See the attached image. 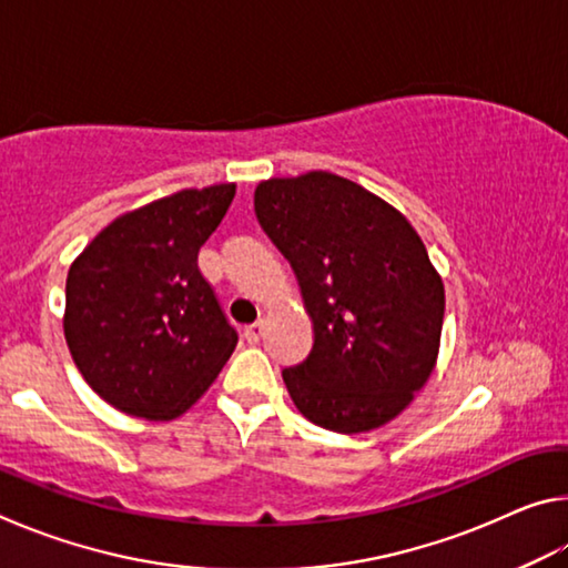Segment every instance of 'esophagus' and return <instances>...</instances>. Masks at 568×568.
Wrapping results in <instances>:
<instances>
[{
    "instance_id": "esophagus-1",
    "label": "esophagus",
    "mask_w": 568,
    "mask_h": 568,
    "mask_svg": "<svg viewBox=\"0 0 568 568\" xmlns=\"http://www.w3.org/2000/svg\"><path fill=\"white\" fill-rule=\"evenodd\" d=\"M243 335H245V341L247 343H257L263 338V323H253V325H245V331H243Z\"/></svg>"
}]
</instances>
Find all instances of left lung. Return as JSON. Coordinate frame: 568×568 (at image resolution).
Instances as JSON below:
<instances>
[{"label":"left lung","instance_id":"1","mask_svg":"<svg viewBox=\"0 0 568 568\" xmlns=\"http://www.w3.org/2000/svg\"><path fill=\"white\" fill-rule=\"evenodd\" d=\"M255 215L313 318L311 353L283 368L297 410L335 434L396 418L434 371L446 307L416 230L331 172L261 182Z\"/></svg>","mask_w":568,"mask_h":568}]
</instances>
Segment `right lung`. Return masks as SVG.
<instances>
[{
  "label": "right lung",
  "mask_w": 568,
  "mask_h": 568,
  "mask_svg": "<svg viewBox=\"0 0 568 568\" xmlns=\"http://www.w3.org/2000/svg\"><path fill=\"white\" fill-rule=\"evenodd\" d=\"M235 185L182 190L114 220L67 275L64 338L82 378L128 416L170 420L237 345L197 253Z\"/></svg>",
  "instance_id": "obj_1"
}]
</instances>
